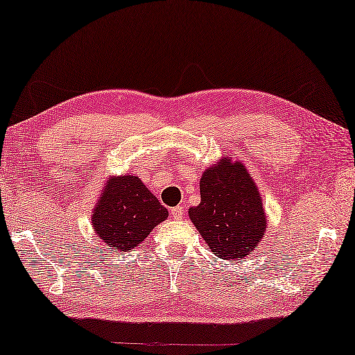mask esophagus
<instances>
[{
  "instance_id": "obj_1",
  "label": "esophagus",
  "mask_w": 355,
  "mask_h": 355,
  "mask_svg": "<svg viewBox=\"0 0 355 355\" xmlns=\"http://www.w3.org/2000/svg\"><path fill=\"white\" fill-rule=\"evenodd\" d=\"M171 216L176 220H181L184 217V209L182 206H174L171 207Z\"/></svg>"
}]
</instances>
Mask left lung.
Returning <instances> with one entry per match:
<instances>
[{"mask_svg":"<svg viewBox=\"0 0 355 355\" xmlns=\"http://www.w3.org/2000/svg\"><path fill=\"white\" fill-rule=\"evenodd\" d=\"M201 202L189 209L190 220L214 254L222 259L247 257L264 237L261 195L239 162L207 168L200 181Z\"/></svg>","mask_w":355,"mask_h":355,"instance_id":"left-lung-1","label":"left lung"}]
</instances>
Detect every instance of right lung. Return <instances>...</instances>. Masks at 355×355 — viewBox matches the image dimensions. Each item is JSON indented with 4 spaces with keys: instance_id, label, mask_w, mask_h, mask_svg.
I'll use <instances>...</instances> for the list:
<instances>
[{
    "instance_id": "1",
    "label": "right lung",
    "mask_w": 355,
    "mask_h": 355,
    "mask_svg": "<svg viewBox=\"0 0 355 355\" xmlns=\"http://www.w3.org/2000/svg\"><path fill=\"white\" fill-rule=\"evenodd\" d=\"M166 217V207L129 174L108 179L92 214V226L108 247L133 250Z\"/></svg>"
}]
</instances>
